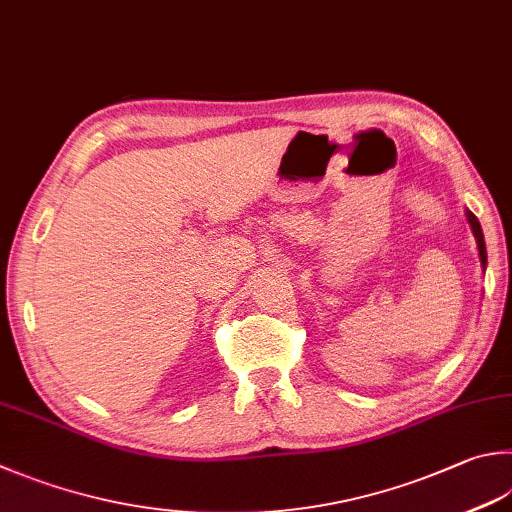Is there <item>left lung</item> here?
<instances>
[{"instance_id":"1","label":"left lung","mask_w":512,"mask_h":512,"mask_svg":"<svg viewBox=\"0 0 512 512\" xmlns=\"http://www.w3.org/2000/svg\"><path fill=\"white\" fill-rule=\"evenodd\" d=\"M468 216V223H470V229L472 234H475V240H477V249H479V260H481V267L486 269V243H484V231H481V225L477 216L472 214V211H466Z\"/></svg>"}]
</instances>
